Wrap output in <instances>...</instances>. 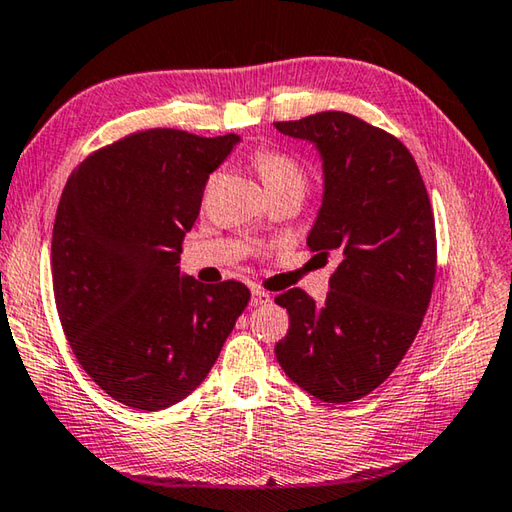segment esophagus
<instances>
[{
	"label": "esophagus",
	"instance_id": "esophagus-1",
	"mask_svg": "<svg viewBox=\"0 0 512 512\" xmlns=\"http://www.w3.org/2000/svg\"><path fill=\"white\" fill-rule=\"evenodd\" d=\"M270 301H272V297L265 290H261V288L251 290V306H265V303H270Z\"/></svg>",
	"mask_w": 512,
	"mask_h": 512
}]
</instances>
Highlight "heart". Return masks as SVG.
<instances>
[{
    "label": "heart",
    "instance_id": "b5f03b06",
    "mask_svg": "<svg viewBox=\"0 0 512 512\" xmlns=\"http://www.w3.org/2000/svg\"><path fill=\"white\" fill-rule=\"evenodd\" d=\"M251 164L261 175L265 188L274 186H301L306 188V170L297 159L276 150H254Z\"/></svg>",
    "mask_w": 512,
    "mask_h": 512
}]
</instances>
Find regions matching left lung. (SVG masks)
Segmentation results:
<instances>
[{
    "label": "left lung",
    "mask_w": 512,
    "mask_h": 512,
    "mask_svg": "<svg viewBox=\"0 0 512 512\" xmlns=\"http://www.w3.org/2000/svg\"><path fill=\"white\" fill-rule=\"evenodd\" d=\"M274 125L319 152L324 195L308 247L339 261L324 306L301 288L274 299L290 315L274 353L303 391L342 405L378 389L423 324L436 276L432 204L393 134L346 112Z\"/></svg>",
    "instance_id": "8db88e82"
}]
</instances>
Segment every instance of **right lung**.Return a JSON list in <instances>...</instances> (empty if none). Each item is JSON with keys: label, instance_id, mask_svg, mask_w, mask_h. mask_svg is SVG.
<instances>
[{"label": "right lung", "instance_id": "add662e5", "mask_svg": "<svg viewBox=\"0 0 512 512\" xmlns=\"http://www.w3.org/2000/svg\"><path fill=\"white\" fill-rule=\"evenodd\" d=\"M238 134H128L69 175L51 240L53 294L78 364L107 396L159 411L193 393L249 303L238 281L179 272L206 179Z\"/></svg>", "mask_w": 512, "mask_h": 512}]
</instances>
